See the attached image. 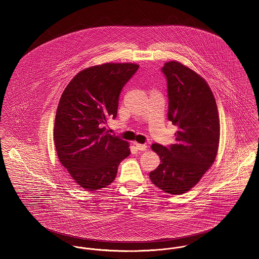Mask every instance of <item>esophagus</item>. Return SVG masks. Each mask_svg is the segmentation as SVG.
<instances>
[{"label":"esophagus","mask_w":259,"mask_h":259,"mask_svg":"<svg viewBox=\"0 0 259 259\" xmlns=\"http://www.w3.org/2000/svg\"><path fill=\"white\" fill-rule=\"evenodd\" d=\"M135 146H136V148L139 150V151H146L147 150V145H145V144H139V143H135Z\"/></svg>","instance_id":"obj_1"}]
</instances>
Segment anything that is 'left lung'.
Wrapping results in <instances>:
<instances>
[{"label":"left lung","mask_w":259,"mask_h":259,"mask_svg":"<svg viewBox=\"0 0 259 259\" xmlns=\"http://www.w3.org/2000/svg\"><path fill=\"white\" fill-rule=\"evenodd\" d=\"M161 72L167 82V118L179 130L175 144L152 145L160 163L150 179L162 191L179 195L190 190L216 159L219 115L213 93L198 74L177 61L165 63Z\"/></svg>","instance_id":"obj_1"}]
</instances>
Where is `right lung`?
Wrapping results in <instances>:
<instances>
[{
  "mask_svg": "<svg viewBox=\"0 0 259 259\" xmlns=\"http://www.w3.org/2000/svg\"><path fill=\"white\" fill-rule=\"evenodd\" d=\"M138 68L132 63L88 68L62 94L54 125L57 155L72 179L89 191L109 185L130 155L128 143L101 126L116 118L120 93Z\"/></svg>",
  "mask_w": 259,
  "mask_h": 259,
  "instance_id": "1",
  "label": "right lung"
}]
</instances>
